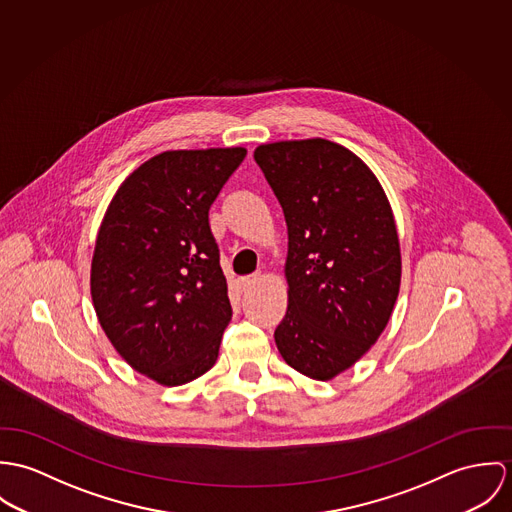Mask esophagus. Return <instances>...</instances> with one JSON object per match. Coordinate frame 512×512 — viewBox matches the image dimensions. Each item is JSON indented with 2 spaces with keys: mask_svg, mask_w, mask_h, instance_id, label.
<instances>
[{
  "mask_svg": "<svg viewBox=\"0 0 512 512\" xmlns=\"http://www.w3.org/2000/svg\"><path fill=\"white\" fill-rule=\"evenodd\" d=\"M259 277H261V273H253V275H247V277H239V279H237V286H239L241 290H247Z\"/></svg>",
  "mask_w": 512,
  "mask_h": 512,
  "instance_id": "obj_1",
  "label": "esophagus"
}]
</instances>
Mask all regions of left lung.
<instances>
[{
	"mask_svg": "<svg viewBox=\"0 0 512 512\" xmlns=\"http://www.w3.org/2000/svg\"><path fill=\"white\" fill-rule=\"evenodd\" d=\"M255 163L288 228V310L275 330L284 361L330 381L379 340L397 302L400 245L377 176L328 139L261 145Z\"/></svg>",
	"mask_w": 512,
	"mask_h": 512,
	"instance_id": "left-lung-1",
	"label": "left lung"
}]
</instances>
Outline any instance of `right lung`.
<instances>
[{"instance_id": "obj_1", "label": "right lung", "mask_w": 512, "mask_h": 512, "mask_svg": "<svg viewBox=\"0 0 512 512\" xmlns=\"http://www.w3.org/2000/svg\"><path fill=\"white\" fill-rule=\"evenodd\" d=\"M243 147L165 151L131 172L104 216L92 300L115 351L176 387L214 367L231 320L208 212Z\"/></svg>"}]
</instances>
